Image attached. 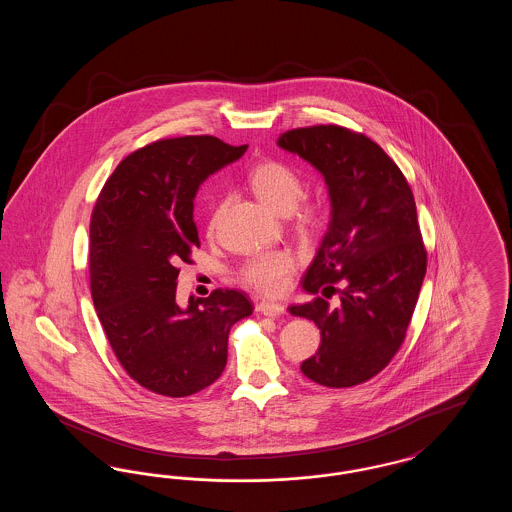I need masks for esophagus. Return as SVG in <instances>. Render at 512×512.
Masks as SVG:
<instances>
[{
  "label": "esophagus",
  "instance_id": "1",
  "mask_svg": "<svg viewBox=\"0 0 512 512\" xmlns=\"http://www.w3.org/2000/svg\"><path fill=\"white\" fill-rule=\"evenodd\" d=\"M255 309H257L259 313L267 315V317H282V315L286 313V307H284V305H280V303H267V301L257 303Z\"/></svg>",
  "mask_w": 512,
  "mask_h": 512
}]
</instances>
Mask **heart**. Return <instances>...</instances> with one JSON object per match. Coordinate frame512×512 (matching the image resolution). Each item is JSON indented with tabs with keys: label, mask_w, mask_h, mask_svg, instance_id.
<instances>
[{
	"label": "heart",
	"mask_w": 512,
	"mask_h": 512,
	"mask_svg": "<svg viewBox=\"0 0 512 512\" xmlns=\"http://www.w3.org/2000/svg\"><path fill=\"white\" fill-rule=\"evenodd\" d=\"M249 186L255 195L278 215H290L295 220V228L309 232L318 224L320 207L317 203H299L303 195L301 176L292 167L280 161H267L249 172ZM220 205L213 211L209 220V232L215 230L219 219ZM293 257L286 251H268L247 259L240 270L245 286L261 295H280L288 288L292 276Z\"/></svg>",
	"instance_id": "b5f03b06"
}]
</instances>
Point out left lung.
I'll list each match as a JSON object with an SVG mask.
<instances>
[{
    "label": "left lung",
    "instance_id": "8db88e82",
    "mask_svg": "<svg viewBox=\"0 0 512 512\" xmlns=\"http://www.w3.org/2000/svg\"><path fill=\"white\" fill-rule=\"evenodd\" d=\"M278 146L324 176L332 205L301 280L315 299L290 307L320 330L318 353L301 363V372L326 388H351L388 366L413 317L426 274L413 192L382 147L343 126L288 130ZM336 291L341 305L330 308L325 299Z\"/></svg>",
    "mask_w": 512,
    "mask_h": 512
}]
</instances>
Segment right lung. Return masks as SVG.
<instances>
[{"instance_id":"1","label":"right lung","mask_w":512,"mask_h":512,"mask_svg":"<svg viewBox=\"0 0 512 512\" xmlns=\"http://www.w3.org/2000/svg\"><path fill=\"white\" fill-rule=\"evenodd\" d=\"M247 146L215 136L157 140L124 157L90 220V286L99 322L122 368L146 390L186 397L226 366L230 328L253 313L236 290L176 303L178 263L199 247L194 197Z\"/></svg>"}]
</instances>
